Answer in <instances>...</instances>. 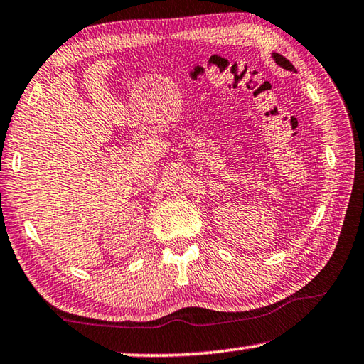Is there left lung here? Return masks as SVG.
I'll return each instance as SVG.
<instances>
[{"label": "left lung", "mask_w": 364, "mask_h": 364, "mask_svg": "<svg viewBox=\"0 0 364 364\" xmlns=\"http://www.w3.org/2000/svg\"><path fill=\"white\" fill-rule=\"evenodd\" d=\"M271 56H273V60L278 65H281L282 69H286V70H291V72H295V67L289 63V60L284 58V56H281V54H278V53H273L271 54Z\"/></svg>", "instance_id": "obj_1"}]
</instances>
